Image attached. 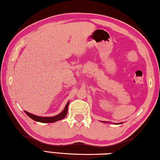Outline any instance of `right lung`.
<instances>
[{
  "label": "right lung",
  "instance_id": "obj_1",
  "mask_svg": "<svg viewBox=\"0 0 160 160\" xmlns=\"http://www.w3.org/2000/svg\"><path fill=\"white\" fill-rule=\"evenodd\" d=\"M68 106H69V102L66 104V106L65 107V109L63 110L62 112L57 115L56 116H53V117H40V116H37L33 115V114L30 113L27 111H25V113L28 115L31 119L35 120V121L38 122H56L58 120H62L65 118L66 115L68 113Z\"/></svg>",
  "mask_w": 160,
  "mask_h": 160
}]
</instances>
